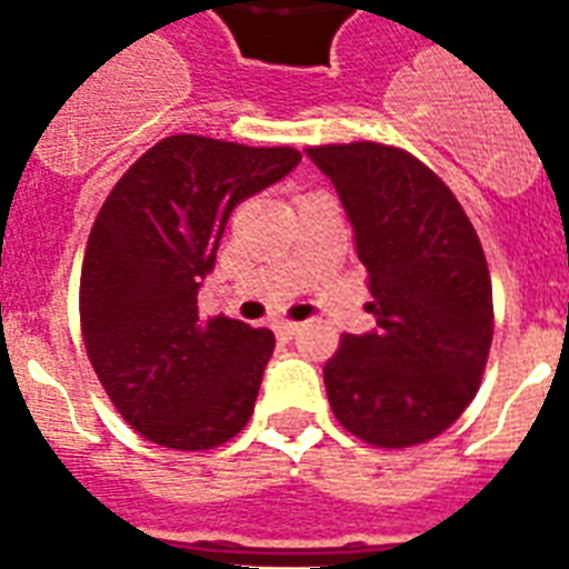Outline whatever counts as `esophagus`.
I'll return each instance as SVG.
<instances>
[{
    "instance_id": "34e87169",
    "label": "esophagus",
    "mask_w": 569,
    "mask_h": 569,
    "mask_svg": "<svg viewBox=\"0 0 569 569\" xmlns=\"http://www.w3.org/2000/svg\"><path fill=\"white\" fill-rule=\"evenodd\" d=\"M274 330H277V337H280V339H292V337H298L301 325H298V321H277Z\"/></svg>"
}]
</instances>
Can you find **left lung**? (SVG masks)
<instances>
[{
    "label": "left lung",
    "instance_id": "8db88e82",
    "mask_svg": "<svg viewBox=\"0 0 569 569\" xmlns=\"http://www.w3.org/2000/svg\"><path fill=\"white\" fill-rule=\"evenodd\" d=\"M337 189L369 271V333L325 363L339 425L405 449L442 433L476 398L493 339V292L476 227L446 182L405 150L307 147Z\"/></svg>",
    "mask_w": 569,
    "mask_h": 569
}]
</instances>
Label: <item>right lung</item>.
<instances>
[{
	"label": "right lung",
	"instance_id": "obj_1",
	"mask_svg": "<svg viewBox=\"0 0 569 569\" xmlns=\"http://www.w3.org/2000/svg\"><path fill=\"white\" fill-rule=\"evenodd\" d=\"M301 162L292 147L171 136L106 197L84 250L79 312L118 413L164 449L221 446L248 425L274 333L197 312L230 212Z\"/></svg>",
	"mask_w": 569,
	"mask_h": 569
}]
</instances>
